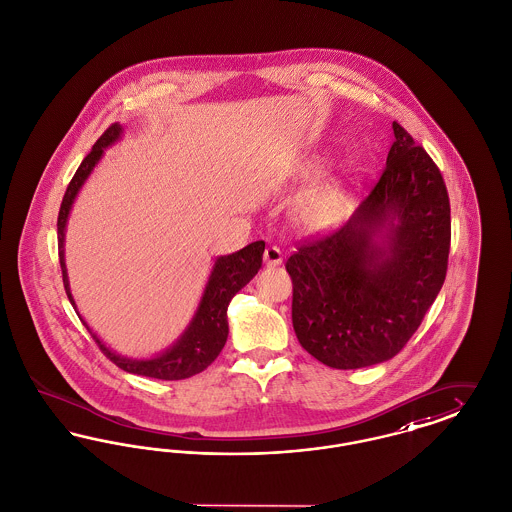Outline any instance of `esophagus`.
<instances>
[{"label":"esophagus","instance_id":"1","mask_svg":"<svg viewBox=\"0 0 512 512\" xmlns=\"http://www.w3.org/2000/svg\"><path fill=\"white\" fill-rule=\"evenodd\" d=\"M264 262L266 266L277 267L283 264V252L277 246H267L264 252Z\"/></svg>","mask_w":512,"mask_h":512}]
</instances>
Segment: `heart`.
Returning a JSON list of instances; mask_svg holds the SVG:
<instances>
[{
	"mask_svg": "<svg viewBox=\"0 0 512 512\" xmlns=\"http://www.w3.org/2000/svg\"><path fill=\"white\" fill-rule=\"evenodd\" d=\"M340 212V202L331 191H313L302 202L304 218L315 225H329Z\"/></svg>",
	"mask_w": 512,
	"mask_h": 512,
	"instance_id": "b5f03b06",
	"label": "heart"
}]
</instances>
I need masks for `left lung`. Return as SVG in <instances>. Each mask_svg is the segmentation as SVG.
Instances as JSON below:
<instances>
[{
  "label": "left lung",
  "instance_id": "8db88e82",
  "mask_svg": "<svg viewBox=\"0 0 512 512\" xmlns=\"http://www.w3.org/2000/svg\"><path fill=\"white\" fill-rule=\"evenodd\" d=\"M392 128L396 139L369 197L338 231L306 241L287 260L296 338L333 369L396 356L445 281L444 178L398 122Z\"/></svg>",
  "mask_w": 512,
  "mask_h": 512
}]
</instances>
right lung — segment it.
<instances>
[{"label": "right lung", "instance_id": "add662e5", "mask_svg": "<svg viewBox=\"0 0 512 512\" xmlns=\"http://www.w3.org/2000/svg\"><path fill=\"white\" fill-rule=\"evenodd\" d=\"M122 126L112 124L111 128L97 139L89 155L82 160L80 168L76 170L74 178L68 183L67 193L61 202L59 210V220H57V235H59V262L63 269V283L67 290L70 304L76 308V302L72 298L70 285H68L67 264H65V229H67L68 214L74 204L76 195L80 193L82 185L86 183L89 174L105 155V149L116 143L122 135ZM264 241H256L250 245L241 248L239 252L220 256L214 267L210 271L206 289L202 292L199 308L193 315L191 323L187 329L179 336L178 340L166 348L162 354L151 357V359H132V357L120 356L107 348L101 338L95 333H91L88 323L82 319L86 325L93 340L99 344L101 352L111 359L116 367H120L126 373L132 375H141V377L160 378V380H181V378L193 377L202 373L216 357L220 356L227 334H229V325H227V306L231 298L245 287L246 283L258 273L262 267V256H264Z\"/></svg>", "mask_w": 512, "mask_h": 512}]
</instances>
